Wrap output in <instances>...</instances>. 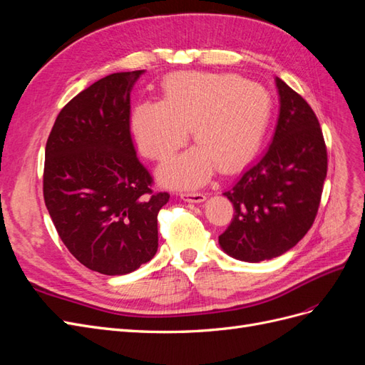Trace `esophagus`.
Segmentation results:
<instances>
[{
	"label": "esophagus",
	"instance_id": "1",
	"mask_svg": "<svg viewBox=\"0 0 365 365\" xmlns=\"http://www.w3.org/2000/svg\"><path fill=\"white\" fill-rule=\"evenodd\" d=\"M205 195L204 193H181V200L185 202H195L200 204L205 201Z\"/></svg>",
	"mask_w": 365,
	"mask_h": 365
}]
</instances>
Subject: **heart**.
Returning a JSON list of instances; mask_svg holds the SVG:
<instances>
[{"instance_id":"obj_1","label":"heart","mask_w":365,"mask_h":365,"mask_svg":"<svg viewBox=\"0 0 365 365\" xmlns=\"http://www.w3.org/2000/svg\"><path fill=\"white\" fill-rule=\"evenodd\" d=\"M271 98L259 83L235 74L175 73L163 83L161 102H141L130 114V129L146 157L163 161L178 150L190 128L196 146L164 163L160 180L195 189L219 168L228 173L260 145Z\"/></svg>"}]
</instances>
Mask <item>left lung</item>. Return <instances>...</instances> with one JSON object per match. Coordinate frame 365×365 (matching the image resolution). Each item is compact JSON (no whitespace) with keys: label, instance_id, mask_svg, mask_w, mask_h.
Here are the masks:
<instances>
[{"label":"left lung","instance_id":"obj_1","mask_svg":"<svg viewBox=\"0 0 365 365\" xmlns=\"http://www.w3.org/2000/svg\"><path fill=\"white\" fill-rule=\"evenodd\" d=\"M280 97L269 148L224 193L235 207L219 245L257 263L282 256L312 227L327 173L323 132L304 98L275 77Z\"/></svg>","mask_w":365,"mask_h":365}]
</instances>
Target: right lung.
<instances>
[{
	"mask_svg": "<svg viewBox=\"0 0 365 365\" xmlns=\"http://www.w3.org/2000/svg\"><path fill=\"white\" fill-rule=\"evenodd\" d=\"M145 70L114 73L62 108L46 146L43 201L63 245L86 268L123 275L158 250V212L169 193L130 137V91Z\"/></svg>",
	"mask_w": 365,
	"mask_h": 365,
	"instance_id": "right-lung-1",
	"label": "right lung"
}]
</instances>
